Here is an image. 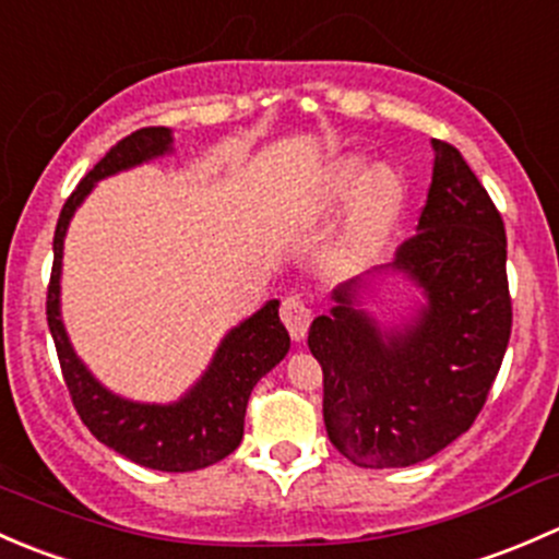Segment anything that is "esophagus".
<instances>
[{
	"label": "esophagus",
	"instance_id": "obj_1",
	"mask_svg": "<svg viewBox=\"0 0 559 559\" xmlns=\"http://www.w3.org/2000/svg\"><path fill=\"white\" fill-rule=\"evenodd\" d=\"M281 319H284L292 341H302L308 332V324H311V308H308L297 295H289L281 302Z\"/></svg>",
	"mask_w": 559,
	"mask_h": 559
}]
</instances>
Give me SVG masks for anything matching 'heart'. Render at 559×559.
Wrapping results in <instances>:
<instances>
[{
	"label": "heart",
	"instance_id": "heart-1",
	"mask_svg": "<svg viewBox=\"0 0 559 559\" xmlns=\"http://www.w3.org/2000/svg\"><path fill=\"white\" fill-rule=\"evenodd\" d=\"M362 174L365 162L357 159V156L332 165L324 183H321V200L326 205L343 200L362 179ZM362 180L357 194H354L352 207H348L346 227H343L341 235V246L348 257H362V253L373 251L384 240L389 227L397 218L400 202H403V186H400L397 175L386 170V167H376Z\"/></svg>",
	"mask_w": 559,
	"mask_h": 559
}]
</instances>
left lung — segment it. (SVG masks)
I'll list each match as a JSON object with an SVG mask.
<instances>
[{
	"instance_id": "8db88e82",
	"label": "left lung",
	"mask_w": 559,
	"mask_h": 559,
	"mask_svg": "<svg viewBox=\"0 0 559 559\" xmlns=\"http://www.w3.org/2000/svg\"><path fill=\"white\" fill-rule=\"evenodd\" d=\"M432 151L419 233L384 264L425 289V308L384 330L354 308L359 275L308 332L326 436L359 467L416 465L471 430L511 337L503 218L454 145L432 140Z\"/></svg>"
}]
</instances>
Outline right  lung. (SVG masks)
<instances>
[{"mask_svg":"<svg viewBox=\"0 0 559 559\" xmlns=\"http://www.w3.org/2000/svg\"><path fill=\"white\" fill-rule=\"evenodd\" d=\"M170 148L173 134L167 127L138 129L118 140L67 197L53 235V270H50L45 313H48L50 335L72 405L92 436L143 467L186 473L224 460L243 441L251 389L289 352V332L278 319V300H270L262 311L235 326L222 341L205 376L178 403L170 405L132 403L107 392L72 352L59 313L61 251L75 207L86 200L97 180L156 159Z\"/></svg>","mask_w":559,"mask_h":559,"instance_id":"1","label":"right lung"}]
</instances>
